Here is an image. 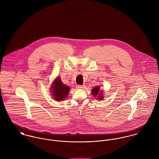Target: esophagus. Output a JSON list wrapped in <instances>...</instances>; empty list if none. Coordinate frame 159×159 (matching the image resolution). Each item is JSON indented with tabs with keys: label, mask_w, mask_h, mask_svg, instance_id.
Returning <instances> with one entry per match:
<instances>
[{
	"label": "esophagus",
	"mask_w": 159,
	"mask_h": 159,
	"mask_svg": "<svg viewBox=\"0 0 159 159\" xmlns=\"http://www.w3.org/2000/svg\"><path fill=\"white\" fill-rule=\"evenodd\" d=\"M84 85H78L77 86V88L78 89H84Z\"/></svg>",
	"instance_id": "34e87169"
}]
</instances>
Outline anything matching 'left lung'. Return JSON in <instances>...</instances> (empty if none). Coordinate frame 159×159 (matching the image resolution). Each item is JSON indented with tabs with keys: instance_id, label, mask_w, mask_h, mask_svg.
Instances as JSON below:
<instances>
[{
	"instance_id": "1",
	"label": "left lung",
	"mask_w": 159,
	"mask_h": 159,
	"mask_svg": "<svg viewBox=\"0 0 159 159\" xmlns=\"http://www.w3.org/2000/svg\"><path fill=\"white\" fill-rule=\"evenodd\" d=\"M99 91H100V88L99 87H94L92 89V95H94V97H96L98 95V94L99 93L98 95V98L100 100H102L103 99V95H102V92L100 93H99Z\"/></svg>"
}]
</instances>
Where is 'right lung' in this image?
Segmentation results:
<instances>
[{
	"label": "right lung",
	"mask_w": 159,
	"mask_h": 159,
	"mask_svg": "<svg viewBox=\"0 0 159 159\" xmlns=\"http://www.w3.org/2000/svg\"><path fill=\"white\" fill-rule=\"evenodd\" d=\"M69 89L70 87L64 84L59 77L57 78L54 82L53 86H52L54 99L57 101L63 100L67 97Z\"/></svg>",
	"instance_id": "1"
}]
</instances>
